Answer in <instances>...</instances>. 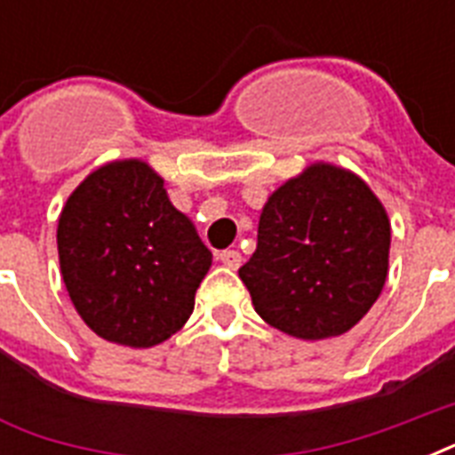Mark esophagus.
Returning <instances> with one entry per match:
<instances>
[{
  "instance_id": "esophagus-1",
  "label": "esophagus",
  "mask_w": 455,
  "mask_h": 455,
  "mask_svg": "<svg viewBox=\"0 0 455 455\" xmlns=\"http://www.w3.org/2000/svg\"><path fill=\"white\" fill-rule=\"evenodd\" d=\"M220 259H221V264H224V267H228V269H238V267H241V262H243V257H241V252H238V250H224V252H220Z\"/></svg>"
}]
</instances>
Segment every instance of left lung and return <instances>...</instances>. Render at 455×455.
<instances>
[{
	"instance_id": "obj_1",
	"label": "left lung",
	"mask_w": 455,
	"mask_h": 455,
	"mask_svg": "<svg viewBox=\"0 0 455 455\" xmlns=\"http://www.w3.org/2000/svg\"><path fill=\"white\" fill-rule=\"evenodd\" d=\"M387 257L380 200L356 174L318 163L267 200L257 250L238 276L267 323L323 339L366 316L387 278Z\"/></svg>"
}]
</instances>
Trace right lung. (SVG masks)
<instances>
[{
	"mask_svg": "<svg viewBox=\"0 0 455 455\" xmlns=\"http://www.w3.org/2000/svg\"><path fill=\"white\" fill-rule=\"evenodd\" d=\"M59 262L82 321L103 339L153 347L188 321L212 252L141 160L108 163L68 198Z\"/></svg>",
	"mask_w": 455,
	"mask_h": 455,
	"instance_id": "add662e5",
	"label": "right lung"
}]
</instances>
